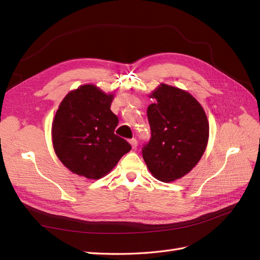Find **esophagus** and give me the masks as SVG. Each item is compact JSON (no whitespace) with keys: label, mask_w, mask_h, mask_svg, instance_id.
<instances>
[{"label":"esophagus","mask_w":260,"mask_h":260,"mask_svg":"<svg viewBox=\"0 0 260 260\" xmlns=\"http://www.w3.org/2000/svg\"><path fill=\"white\" fill-rule=\"evenodd\" d=\"M129 143L131 144L132 148H136L138 146V141L136 139H130L129 140Z\"/></svg>","instance_id":"obj_1"}]
</instances>
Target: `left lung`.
<instances>
[{
  "label": "left lung",
  "instance_id": "1",
  "mask_svg": "<svg viewBox=\"0 0 260 260\" xmlns=\"http://www.w3.org/2000/svg\"><path fill=\"white\" fill-rule=\"evenodd\" d=\"M152 137L142 149L151 174L170 182L188 174L202 158L209 138L205 111L190 93L165 83L149 94Z\"/></svg>",
  "mask_w": 260,
  "mask_h": 260
}]
</instances>
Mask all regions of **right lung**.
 Returning a JSON list of instances; mask_svg holds the SVG:
<instances>
[{
	"mask_svg": "<svg viewBox=\"0 0 260 260\" xmlns=\"http://www.w3.org/2000/svg\"><path fill=\"white\" fill-rule=\"evenodd\" d=\"M114 94L94 84L70 91L52 123L55 154L78 176L98 180L106 176L131 145L115 135L118 117L111 111Z\"/></svg>",
	"mask_w": 260,
	"mask_h": 260,
	"instance_id": "right-lung-1",
	"label": "right lung"
}]
</instances>
